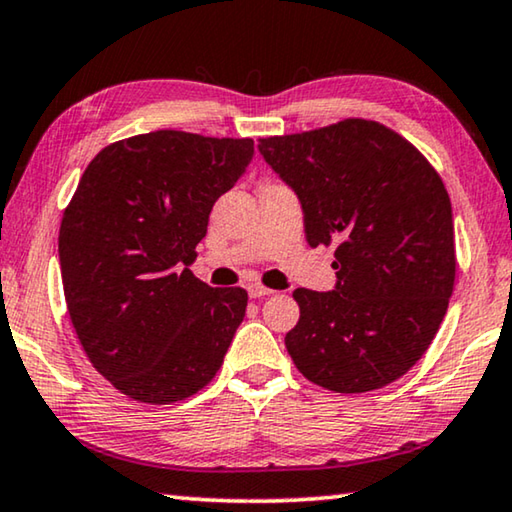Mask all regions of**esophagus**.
Returning a JSON list of instances; mask_svg holds the SVG:
<instances>
[{"label": "esophagus", "mask_w": 512, "mask_h": 512, "mask_svg": "<svg viewBox=\"0 0 512 512\" xmlns=\"http://www.w3.org/2000/svg\"><path fill=\"white\" fill-rule=\"evenodd\" d=\"M274 291H270V288H265V286H261V284H251L249 286V298H254V300H261V298H265V295H272Z\"/></svg>", "instance_id": "obj_1"}]
</instances>
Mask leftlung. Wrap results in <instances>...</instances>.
<instances>
[{"label": "left lung", "mask_w": 512, "mask_h": 512, "mask_svg": "<svg viewBox=\"0 0 512 512\" xmlns=\"http://www.w3.org/2000/svg\"><path fill=\"white\" fill-rule=\"evenodd\" d=\"M263 159L300 198L311 247L335 244V291L295 288L286 348L325 390L383 388L422 358L455 286L448 191L409 140L372 120L261 138Z\"/></svg>", "instance_id": "1"}]
</instances>
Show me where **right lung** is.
Listing matches in <instances>:
<instances>
[{
	"label": "right lung",
	"instance_id": "add662e5",
	"mask_svg": "<svg viewBox=\"0 0 512 512\" xmlns=\"http://www.w3.org/2000/svg\"><path fill=\"white\" fill-rule=\"evenodd\" d=\"M251 157V138L140 133L96 154L64 210L71 323L96 372L136 402L196 395L224 362L247 291L207 286L189 265Z\"/></svg>",
	"mask_w": 512,
	"mask_h": 512
}]
</instances>
